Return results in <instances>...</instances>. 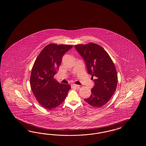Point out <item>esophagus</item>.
Returning a JSON list of instances; mask_svg holds the SVG:
<instances>
[{"mask_svg":"<svg viewBox=\"0 0 146 146\" xmlns=\"http://www.w3.org/2000/svg\"><path fill=\"white\" fill-rule=\"evenodd\" d=\"M71 87H72V88H74V87L79 88V87H80V86L77 85V84H72V85H71Z\"/></svg>","mask_w":146,"mask_h":146,"instance_id":"1","label":"esophagus"}]
</instances>
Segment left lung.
Here are the masks:
<instances>
[{
    "label": "left lung",
    "instance_id": "1",
    "mask_svg": "<svg viewBox=\"0 0 146 146\" xmlns=\"http://www.w3.org/2000/svg\"><path fill=\"white\" fill-rule=\"evenodd\" d=\"M74 47L84 58L89 74L94 79L91 94L84 101L93 107L100 108L108 103L116 89L118 79L114 64L99 45L90 43Z\"/></svg>",
    "mask_w": 146,
    "mask_h": 146
}]
</instances>
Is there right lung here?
I'll return each mask as SVG.
<instances>
[{
  "mask_svg": "<svg viewBox=\"0 0 146 146\" xmlns=\"http://www.w3.org/2000/svg\"><path fill=\"white\" fill-rule=\"evenodd\" d=\"M72 47L69 45L50 44L38 55L30 76L32 92L38 102L45 109H55L65 100L70 86L59 84L54 78L63 55Z\"/></svg>",
  "mask_w": 146,
  "mask_h": 146,
  "instance_id": "add662e5",
  "label": "right lung"
}]
</instances>
